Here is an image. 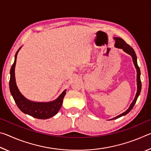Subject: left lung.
Instances as JSON below:
<instances>
[{
    "mask_svg": "<svg viewBox=\"0 0 151 151\" xmlns=\"http://www.w3.org/2000/svg\"><path fill=\"white\" fill-rule=\"evenodd\" d=\"M114 40H115V45L114 46L116 48H122V50H123L124 52H126L128 54L131 55V57L132 58V60H133V63H134V65L135 66V68H137V94H136V96H135V98L134 99V101H132V103H131V106L129 109H128L126 111L124 112L123 113H122L121 114H120V115L117 116L116 117H114L111 120H113V119H116L119 118V117H121L122 116H124L126 115L127 114L129 113V112L131 111L133 108V106H134L135 103H136L137 100L138 99V97H139L140 93V91H141V81H140V68L139 66H138L137 65V55L135 54V52L133 48H132L131 46L127 44V43L124 41L123 39H121V38L119 37H116L114 38Z\"/></svg>",
    "mask_w": 151,
    "mask_h": 151,
    "instance_id": "obj_1",
    "label": "left lung"
}]
</instances>
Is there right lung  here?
<instances>
[{
	"label": "right lung",
	"mask_w": 151,
	"mask_h": 151,
	"mask_svg": "<svg viewBox=\"0 0 151 151\" xmlns=\"http://www.w3.org/2000/svg\"><path fill=\"white\" fill-rule=\"evenodd\" d=\"M19 49L17 50L14 57V62L12 65L10 74L11 78L9 81V87L11 93L13 97L17 106L22 112L30 116L39 119H47L55 116L62 106L63 99L66 94V90L58 97L57 100L50 103H36L27 99L22 95L17 88L15 81L14 68L16 65L17 57Z\"/></svg>",
	"instance_id": "right-lung-1"
}]
</instances>
